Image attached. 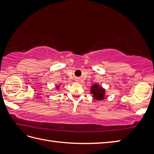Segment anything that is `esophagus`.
<instances>
[{"mask_svg": "<svg viewBox=\"0 0 154 154\" xmlns=\"http://www.w3.org/2000/svg\"><path fill=\"white\" fill-rule=\"evenodd\" d=\"M76 81H79V79H76Z\"/></svg>", "mask_w": 154, "mask_h": 154, "instance_id": "esophagus-1", "label": "esophagus"}]
</instances>
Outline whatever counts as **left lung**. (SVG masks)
Here are the masks:
<instances>
[{
	"mask_svg": "<svg viewBox=\"0 0 154 154\" xmlns=\"http://www.w3.org/2000/svg\"><path fill=\"white\" fill-rule=\"evenodd\" d=\"M91 93L93 94L94 99L97 100H103L104 96V90L97 84L91 87Z\"/></svg>",
	"mask_w": 154,
	"mask_h": 154,
	"instance_id": "left-lung-1",
	"label": "left lung"
}]
</instances>
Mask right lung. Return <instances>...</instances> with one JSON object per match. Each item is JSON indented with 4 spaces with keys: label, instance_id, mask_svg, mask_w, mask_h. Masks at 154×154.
I'll list each match as a JSON object with an SVG mask.
<instances>
[{
    "label": "right lung",
    "instance_id": "add662e5",
    "mask_svg": "<svg viewBox=\"0 0 154 154\" xmlns=\"http://www.w3.org/2000/svg\"><path fill=\"white\" fill-rule=\"evenodd\" d=\"M57 88H59V87H57Z\"/></svg>",
    "mask_w": 154,
    "mask_h": 154
}]
</instances>
